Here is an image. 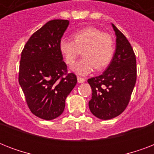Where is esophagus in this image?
<instances>
[{
	"label": "esophagus",
	"mask_w": 154,
	"mask_h": 154,
	"mask_svg": "<svg viewBox=\"0 0 154 154\" xmlns=\"http://www.w3.org/2000/svg\"><path fill=\"white\" fill-rule=\"evenodd\" d=\"M77 82H78V83H83V82H85V79L83 77H77Z\"/></svg>",
	"instance_id": "34e87169"
}]
</instances>
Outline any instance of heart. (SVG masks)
I'll list each match as a JSON object with an SVG mask.
<instances>
[{"instance_id": "1", "label": "heart", "mask_w": 154, "mask_h": 154, "mask_svg": "<svg viewBox=\"0 0 154 154\" xmlns=\"http://www.w3.org/2000/svg\"><path fill=\"white\" fill-rule=\"evenodd\" d=\"M73 41L62 37L59 50L67 65H72L82 50L84 57L72 67L77 74L86 75L94 68L102 69L109 65L114 54L112 36L94 27H85L72 34Z\"/></svg>"}]
</instances>
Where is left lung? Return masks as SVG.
<instances>
[{
	"instance_id": "1",
	"label": "left lung",
	"mask_w": 154,
	"mask_h": 154,
	"mask_svg": "<svg viewBox=\"0 0 154 154\" xmlns=\"http://www.w3.org/2000/svg\"><path fill=\"white\" fill-rule=\"evenodd\" d=\"M112 26L117 37L112 60L102 74L88 80L92 89L89 109L101 120L112 119L125 109L137 80L134 49L125 35Z\"/></svg>"
}]
</instances>
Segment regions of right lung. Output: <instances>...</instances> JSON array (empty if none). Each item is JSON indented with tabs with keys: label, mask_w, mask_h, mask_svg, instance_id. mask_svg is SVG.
Instances as JSON below:
<instances>
[{
	"label": "right lung",
	"mask_w": 154,
	"mask_h": 154,
	"mask_svg": "<svg viewBox=\"0 0 154 154\" xmlns=\"http://www.w3.org/2000/svg\"><path fill=\"white\" fill-rule=\"evenodd\" d=\"M68 20H52L30 37L21 53L19 84L30 111L44 120L59 117L65 99L77 84L74 73L59 50V42L69 26Z\"/></svg>",
	"instance_id": "add662e5"
}]
</instances>
